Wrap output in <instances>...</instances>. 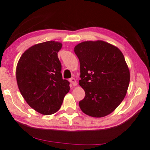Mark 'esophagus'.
Masks as SVG:
<instances>
[{
  "label": "esophagus",
  "mask_w": 150,
  "mask_h": 150,
  "mask_svg": "<svg viewBox=\"0 0 150 150\" xmlns=\"http://www.w3.org/2000/svg\"><path fill=\"white\" fill-rule=\"evenodd\" d=\"M69 81H70V82L71 83H72L73 86H76V85H77V81H76L75 78H71Z\"/></svg>",
  "instance_id": "1"
}]
</instances>
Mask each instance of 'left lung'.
Segmentation results:
<instances>
[{
	"mask_svg": "<svg viewBox=\"0 0 150 150\" xmlns=\"http://www.w3.org/2000/svg\"><path fill=\"white\" fill-rule=\"evenodd\" d=\"M74 51L80 63L79 85L85 93L80 108L91 117H105L127 93L130 73L124 56L117 47L103 41L82 42Z\"/></svg>",
	"mask_w": 150,
	"mask_h": 150,
	"instance_id": "8db88e82",
	"label": "left lung"
}]
</instances>
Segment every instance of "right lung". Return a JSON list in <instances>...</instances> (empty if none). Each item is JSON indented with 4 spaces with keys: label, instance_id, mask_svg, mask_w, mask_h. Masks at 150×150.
<instances>
[{
    "label": "right lung",
    "instance_id": "add662e5",
    "mask_svg": "<svg viewBox=\"0 0 150 150\" xmlns=\"http://www.w3.org/2000/svg\"><path fill=\"white\" fill-rule=\"evenodd\" d=\"M61 42L50 41L25 51L16 66L19 91L30 108L42 115L56 113L69 91V82L63 79L57 53Z\"/></svg>",
    "mask_w": 150,
    "mask_h": 150
}]
</instances>
